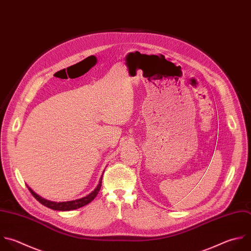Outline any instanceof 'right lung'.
I'll return each mask as SVG.
<instances>
[{
	"label": "right lung",
	"instance_id": "obj_1",
	"mask_svg": "<svg viewBox=\"0 0 251 251\" xmlns=\"http://www.w3.org/2000/svg\"><path fill=\"white\" fill-rule=\"evenodd\" d=\"M102 178H103V175L100 178V181H99V184L97 185V187L90 193L88 194L87 196L85 197H82V198H79V199H76V200H73V201H67V202H53V201H49V200H46L42 197H40L38 194H36L30 187H28L29 191L31 192V194L34 196L35 199H37L42 205L50 208V209H53V210H57V211H70V210H75V209H77V208H80L88 203H90L98 194L100 188H101V185H102Z\"/></svg>",
	"mask_w": 251,
	"mask_h": 251
}]
</instances>
